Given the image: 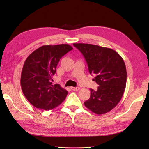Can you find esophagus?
<instances>
[{"instance_id":"34e87169","label":"esophagus","mask_w":149,"mask_h":149,"mask_svg":"<svg viewBox=\"0 0 149 149\" xmlns=\"http://www.w3.org/2000/svg\"><path fill=\"white\" fill-rule=\"evenodd\" d=\"M71 89H72V90L74 91H79V87H71Z\"/></svg>"}]
</instances>
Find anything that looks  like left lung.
<instances>
[{
	"label": "left lung",
	"mask_w": 149,
	"mask_h": 149,
	"mask_svg": "<svg viewBox=\"0 0 149 149\" xmlns=\"http://www.w3.org/2000/svg\"><path fill=\"white\" fill-rule=\"evenodd\" d=\"M84 55L90 74L95 75L99 85L97 91L91 89V97L84 102L96 114H106L116 107L124 93L127 80L125 62L114 50L98 45L74 43Z\"/></svg>",
	"instance_id": "8db88e82"
}]
</instances>
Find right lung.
Returning <instances> with one entry per match:
<instances>
[{
	"mask_svg": "<svg viewBox=\"0 0 149 149\" xmlns=\"http://www.w3.org/2000/svg\"><path fill=\"white\" fill-rule=\"evenodd\" d=\"M72 49L68 44L43 45L26 58L20 84L24 96L35 107L52 110L65 100L68 91L58 84L52 85V77L60 59Z\"/></svg>",
	"mask_w": 149,
	"mask_h": 149,
	"instance_id": "right-lung-1",
	"label": "right lung"
}]
</instances>
